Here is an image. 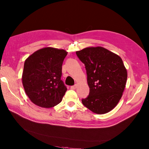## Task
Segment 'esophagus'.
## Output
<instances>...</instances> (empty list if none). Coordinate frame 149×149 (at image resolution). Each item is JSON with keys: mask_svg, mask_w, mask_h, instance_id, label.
Masks as SVG:
<instances>
[{"mask_svg": "<svg viewBox=\"0 0 149 149\" xmlns=\"http://www.w3.org/2000/svg\"><path fill=\"white\" fill-rule=\"evenodd\" d=\"M76 88H77V84H75V85H74V86H72L70 88L72 90H75L76 89Z\"/></svg>", "mask_w": 149, "mask_h": 149, "instance_id": "esophagus-1", "label": "esophagus"}]
</instances>
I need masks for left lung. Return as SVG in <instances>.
<instances>
[{
    "instance_id": "1",
    "label": "left lung",
    "mask_w": 149,
    "mask_h": 149,
    "mask_svg": "<svg viewBox=\"0 0 149 149\" xmlns=\"http://www.w3.org/2000/svg\"><path fill=\"white\" fill-rule=\"evenodd\" d=\"M86 70L89 95L83 104L102 115L116 106L125 88L127 71L120 57L102 47H89L76 52Z\"/></svg>"
}]
</instances>
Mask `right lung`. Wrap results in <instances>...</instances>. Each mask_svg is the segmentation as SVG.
<instances>
[{
  "instance_id": "add662e5",
  "label": "right lung",
  "mask_w": 149,
  "mask_h": 149,
  "mask_svg": "<svg viewBox=\"0 0 149 149\" xmlns=\"http://www.w3.org/2000/svg\"><path fill=\"white\" fill-rule=\"evenodd\" d=\"M67 52L44 47L26 59L22 73L25 92L35 105L50 108L61 102L67 88L61 80L62 64Z\"/></svg>"
}]
</instances>
